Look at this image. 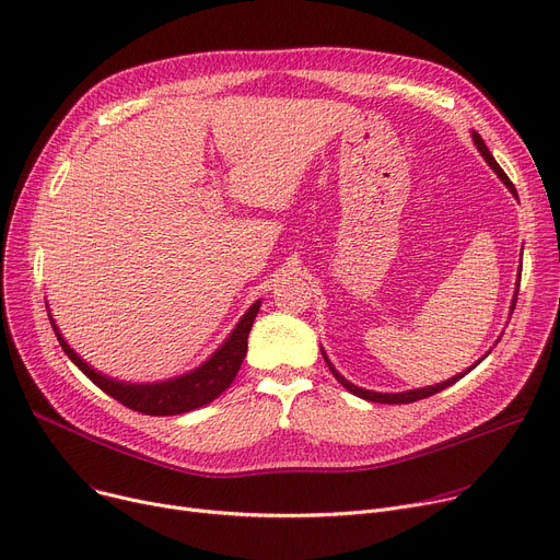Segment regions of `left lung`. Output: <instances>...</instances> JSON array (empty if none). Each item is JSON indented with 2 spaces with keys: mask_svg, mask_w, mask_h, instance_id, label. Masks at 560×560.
Listing matches in <instances>:
<instances>
[{
  "mask_svg": "<svg viewBox=\"0 0 560 560\" xmlns=\"http://www.w3.org/2000/svg\"><path fill=\"white\" fill-rule=\"evenodd\" d=\"M470 137H472V143H476V148H478V152L485 156V161L489 163V167L495 172L498 175V179L509 188V192L518 199V192H515V188H513V184L509 182V177L504 175V170L498 165V161L493 159V154L489 152V148L485 145V141H482V137L472 130L470 132ZM523 255V253H521ZM521 273H523V262H521V269H518V280H515V293H513V298H511V307H509V318H511V314H513V310H515V300H518V287H521ZM500 342V338L495 340V346ZM320 354H323V359H325V363H327V368L331 370V374L336 376V381L342 385V388L346 390H350L352 395H357V397H361V399H365V401H374V404H412V401H419V399H425V397H430V395H435V393H442V390H446L448 385H453L455 381H459L462 376H466L472 368H478L489 354H491V350L480 359V361H476L472 363L470 368H466L464 372H459V374H455V376H451V378H446V381H442V383H435V385H425V388H415V390H404V393H374V390H365V388H359V385H354L352 381H348L346 376H342L336 368H334V363L329 361V357L325 354V350H323V346H320Z\"/></svg>",
  "mask_w": 560,
  "mask_h": 560,
  "instance_id": "1",
  "label": "left lung"
}]
</instances>
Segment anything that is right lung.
<instances>
[{"label":"right lung","instance_id":"add662e5","mask_svg":"<svg viewBox=\"0 0 560 560\" xmlns=\"http://www.w3.org/2000/svg\"><path fill=\"white\" fill-rule=\"evenodd\" d=\"M260 307H262V298H257L255 303L244 312V316L237 320L233 331L222 340V346L195 370L184 372L179 376H170L163 381H148V383L120 381L90 365L80 354H75L73 348L65 340L60 327L51 316L49 305H47V312L65 354L84 376H88L92 383H96L103 393H107L122 406L139 410L143 415L167 417V415H184V412L197 410L218 399L229 388L246 357L248 331Z\"/></svg>","mask_w":560,"mask_h":560}]
</instances>
